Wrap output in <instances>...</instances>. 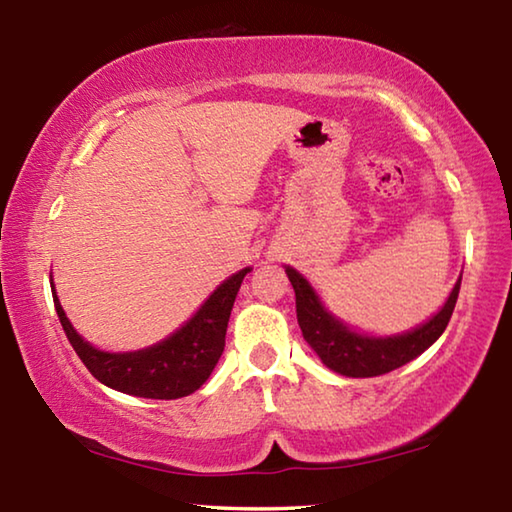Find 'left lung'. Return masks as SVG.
Wrapping results in <instances>:
<instances>
[{
	"instance_id": "1",
	"label": "left lung",
	"mask_w": 512,
	"mask_h": 512,
	"mask_svg": "<svg viewBox=\"0 0 512 512\" xmlns=\"http://www.w3.org/2000/svg\"><path fill=\"white\" fill-rule=\"evenodd\" d=\"M284 271H287L293 291H296V314L302 336H305L309 348L318 354V359L343 377L386 375V372L402 368L404 363L429 350L440 339L449 318H452L463 280V275H458L445 305L424 323L406 329V332L379 336L361 332V329L332 314L323 298L318 296V291L311 287V282L296 268L284 264Z\"/></svg>"
}]
</instances>
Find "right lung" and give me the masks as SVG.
I'll list each match as a JSON object with an SVG mask.
<instances>
[{
	"mask_svg": "<svg viewBox=\"0 0 512 512\" xmlns=\"http://www.w3.org/2000/svg\"><path fill=\"white\" fill-rule=\"evenodd\" d=\"M250 271L253 268L246 266L223 280L210 293V298L196 309V314L185 320L176 332H171L167 339L131 352H108L85 341L69 323L51 273L49 282L56 314L69 343L85 363V368L103 386L133 397H146V400H178V397L198 391L219 363L232 305H235L241 282Z\"/></svg>",
	"mask_w": 512,
	"mask_h": 512,
	"instance_id": "obj_1",
	"label": "right lung"
}]
</instances>
